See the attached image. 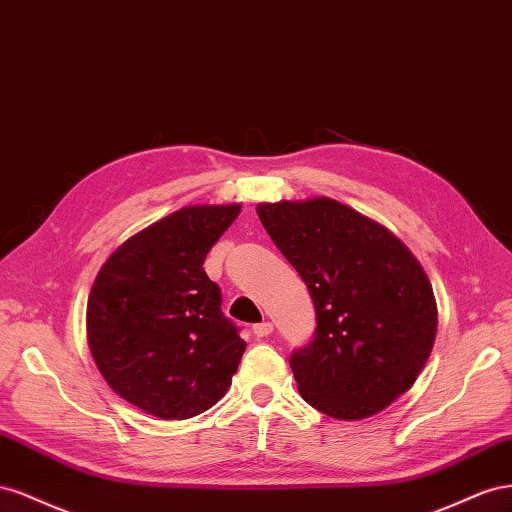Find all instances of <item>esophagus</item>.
I'll return each instance as SVG.
<instances>
[{
	"label": "esophagus",
	"instance_id": "obj_1",
	"mask_svg": "<svg viewBox=\"0 0 512 512\" xmlns=\"http://www.w3.org/2000/svg\"><path fill=\"white\" fill-rule=\"evenodd\" d=\"M272 330H274V326L270 324V321H261V324L253 326L255 337H268V334H272Z\"/></svg>",
	"mask_w": 512,
	"mask_h": 512
}]
</instances>
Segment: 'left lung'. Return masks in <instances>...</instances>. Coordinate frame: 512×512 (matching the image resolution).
Returning a JSON list of instances; mask_svg holds the SVG:
<instances>
[{
	"label": "left lung",
	"mask_w": 512,
	"mask_h": 512,
	"mask_svg": "<svg viewBox=\"0 0 512 512\" xmlns=\"http://www.w3.org/2000/svg\"><path fill=\"white\" fill-rule=\"evenodd\" d=\"M261 225L311 291L315 339L289 358L302 399L369 418L410 390L437 332L425 270L394 233L343 203H259Z\"/></svg>",
	"instance_id": "1"
}]
</instances>
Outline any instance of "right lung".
Segmentation results:
<instances>
[{"label": "right lung", "mask_w": 512, "mask_h": 512, "mask_svg": "<svg viewBox=\"0 0 512 512\" xmlns=\"http://www.w3.org/2000/svg\"><path fill=\"white\" fill-rule=\"evenodd\" d=\"M242 206H188L128 238L87 298V345L122 399L184 420L223 399L246 349L203 261Z\"/></svg>", "instance_id": "1"}]
</instances>
